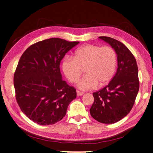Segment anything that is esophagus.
I'll use <instances>...</instances> for the list:
<instances>
[{"mask_svg": "<svg viewBox=\"0 0 153 153\" xmlns=\"http://www.w3.org/2000/svg\"><path fill=\"white\" fill-rule=\"evenodd\" d=\"M83 94H84V92H81V91H79V90H77V96L80 97V96H82Z\"/></svg>", "mask_w": 153, "mask_h": 153, "instance_id": "1", "label": "esophagus"}]
</instances>
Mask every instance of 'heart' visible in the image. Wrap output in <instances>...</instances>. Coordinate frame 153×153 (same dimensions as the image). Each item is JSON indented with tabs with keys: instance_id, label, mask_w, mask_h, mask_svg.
<instances>
[{
	"instance_id": "heart-1",
	"label": "heart",
	"mask_w": 153,
	"mask_h": 153,
	"mask_svg": "<svg viewBox=\"0 0 153 153\" xmlns=\"http://www.w3.org/2000/svg\"><path fill=\"white\" fill-rule=\"evenodd\" d=\"M117 55L109 46L86 45L77 49L74 57L67 56L62 61V69L67 79L76 83L85 69L86 75L77 84L82 90L94 89L98 84L104 86L115 73Z\"/></svg>"
}]
</instances>
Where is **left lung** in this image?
<instances>
[{
    "label": "left lung",
    "mask_w": 153,
    "mask_h": 153,
    "mask_svg": "<svg viewBox=\"0 0 153 153\" xmlns=\"http://www.w3.org/2000/svg\"><path fill=\"white\" fill-rule=\"evenodd\" d=\"M99 39L115 50L117 69L107 86L93 93L90 113L98 122L111 124L126 117L133 107L139 90L138 69L135 57L123 43L107 36Z\"/></svg>",
    "instance_id": "1"
}]
</instances>
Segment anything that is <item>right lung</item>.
Segmentation results:
<instances>
[{
    "label": "right lung",
    "mask_w": 153,
    "mask_h": 153,
    "mask_svg": "<svg viewBox=\"0 0 153 153\" xmlns=\"http://www.w3.org/2000/svg\"><path fill=\"white\" fill-rule=\"evenodd\" d=\"M79 42L53 38L33 44L23 53L14 74L15 97L33 122L52 125L66 115L76 90L62 79L60 63Z\"/></svg>",
    "instance_id": "obj_1"
}]
</instances>
